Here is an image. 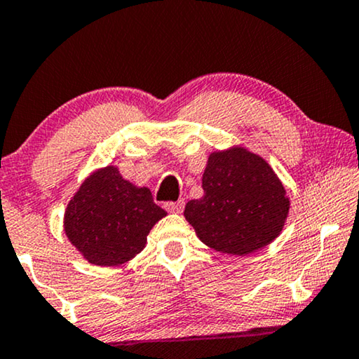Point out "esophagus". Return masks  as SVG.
Wrapping results in <instances>:
<instances>
[{
  "label": "esophagus",
  "mask_w": 359,
  "mask_h": 359,
  "mask_svg": "<svg viewBox=\"0 0 359 359\" xmlns=\"http://www.w3.org/2000/svg\"><path fill=\"white\" fill-rule=\"evenodd\" d=\"M165 210H169L172 213H180L184 210V202L179 201V202H165Z\"/></svg>",
  "instance_id": "esophagus-1"
}]
</instances>
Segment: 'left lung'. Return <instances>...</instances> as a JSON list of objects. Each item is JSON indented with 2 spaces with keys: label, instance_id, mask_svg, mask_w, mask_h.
Listing matches in <instances>:
<instances>
[{
  "label": "left lung",
  "instance_id": "1",
  "mask_svg": "<svg viewBox=\"0 0 359 359\" xmlns=\"http://www.w3.org/2000/svg\"><path fill=\"white\" fill-rule=\"evenodd\" d=\"M203 197L184 215L213 250L248 255L273 242L288 217L283 184L265 158L243 147L212 152L202 177Z\"/></svg>",
  "mask_w": 359,
  "mask_h": 359
}]
</instances>
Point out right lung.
Returning <instances> with one entry per match:
<instances>
[{
	"instance_id": "add662e5",
	"label": "right lung",
	"mask_w": 359,
	"mask_h": 359,
	"mask_svg": "<svg viewBox=\"0 0 359 359\" xmlns=\"http://www.w3.org/2000/svg\"><path fill=\"white\" fill-rule=\"evenodd\" d=\"M167 212L151 190L107 165L84 180L65 212V232L93 265L116 266L144 250L147 235Z\"/></svg>"
}]
</instances>
